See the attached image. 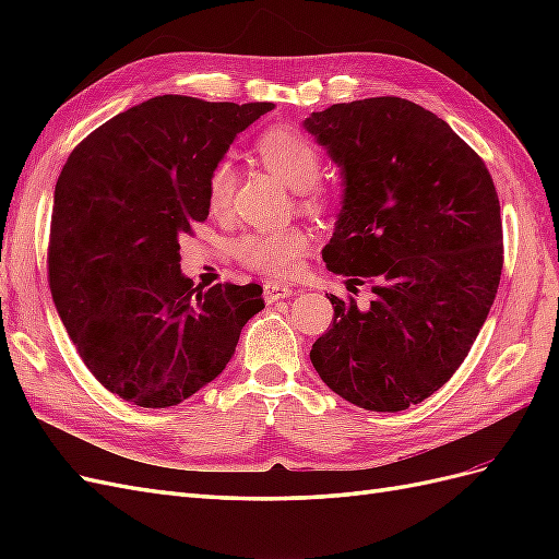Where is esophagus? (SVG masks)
Masks as SVG:
<instances>
[{"mask_svg": "<svg viewBox=\"0 0 559 559\" xmlns=\"http://www.w3.org/2000/svg\"><path fill=\"white\" fill-rule=\"evenodd\" d=\"M292 294H294V289H292L289 284H277V282H265L263 284V296H265L267 302H275V300L286 298V296H292Z\"/></svg>", "mask_w": 559, "mask_h": 559, "instance_id": "1", "label": "esophagus"}]
</instances>
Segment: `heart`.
Here are the masks:
<instances>
[{
	"mask_svg": "<svg viewBox=\"0 0 559 559\" xmlns=\"http://www.w3.org/2000/svg\"><path fill=\"white\" fill-rule=\"evenodd\" d=\"M257 148L270 170H275L294 189H308L321 173V154L317 144L292 126L267 128ZM235 193V165L230 158H222L212 165L207 175V202L214 214L230 207ZM310 207H324L326 198L319 191L306 195ZM310 238L298 226H284L273 230L247 233L235 242V259L245 267L257 270L265 277H289L296 273L300 257L308 251Z\"/></svg>",
	"mask_w": 559,
	"mask_h": 559,
	"instance_id": "obj_1",
	"label": "heart"
}]
</instances>
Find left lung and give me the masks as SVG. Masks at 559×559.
Returning a JSON list of instances; mask_svg holds the SVG:
<instances>
[{
	"label": "left lung",
	"mask_w": 559,
	"mask_h": 559,
	"mask_svg": "<svg viewBox=\"0 0 559 559\" xmlns=\"http://www.w3.org/2000/svg\"><path fill=\"white\" fill-rule=\"evenodd\" d=\"M306 128L343 167L345 200L326 267L356 295L329 296L331 329L312 366L337 396L399 413L462 366L492 308L503 230L485 160L443 118L403 97L314 111Z\"/></svg>",
	"instance_id": "obj_1"
}]
</instances>
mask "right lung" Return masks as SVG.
<instances>
[{
	"instance_id": "right-lung-1",
	"label": "right lung",
	"mask_w": 559,
	"mask_h": 559,
	"mask_svg": "<svg viewBox=\"0 0 559 559\" xmlns=\"http://www.w3.org/2000/svg\"><path fill=\"white\" fill-rule=\"evenodd\" d=\"M270 109L158 95L109 118L62 165L48 284L79 357L111 394L142 408L186 401L263 310L259 284L193 286L179 238L210 214L212 165Z\"/></svg>"
}]
</instances>
